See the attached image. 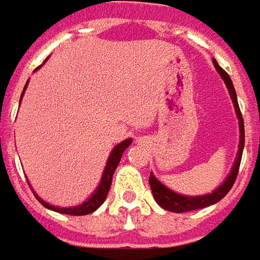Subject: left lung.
Returning a JSON list of instances; mask_svg holds the SVG:
<instances>
[{
  "label": "left lung",
  "instance_id": "1",
  "mask_svg": "<svg viewBox=\"0 0 260 260\" xmlns=\"http://www.w3.org/2000/svg\"><path fill=\"white\" fill-rule=\"evenodd\" d=\"M216 70L219 71V74L222 76L224 80V83L228 85V90L231 93L232 102L233 106L236 109V114L239 118V128H240V143H239V153H238V158L235 161V166L232 169L231 175L228 176L226 182L216 189L213 193L210 194H205V196H199V198H187V196H180L175 191L169 190L167 187H165L161 183L158 182L157 179L150 173L149 177V183H150L151 193H153V198L157 202L158 206H161L163 209H166L169 212H175V213H183V212H191V210H198V209H203V207L210 206V205H215L219 200H222L229 193L232 189V186L235 184V180L238 177L239 173V166L240 160H242V153H243V146H245V127H243V117H242V113H240L239 104H238V99H236V91H235V87L232 84V80L229 77V74L224 71L217 61L213 60Z\"/></svg>",
  "mask_w": 260,
  "mask_h": 260
}]
</instances>
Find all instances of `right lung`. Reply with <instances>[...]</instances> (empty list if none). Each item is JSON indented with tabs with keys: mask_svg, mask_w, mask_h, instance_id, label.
<instances>
[{
	"mask_svg": "<svg viewBox=\"0 0 260 260\" xmlns=\"http://www.w3.org/2000/svg\"><path fill=\"white\" fill-rule=\"evenodd\" d=\"M25 88H27V84H25L24 90H22V94L25 91ZM22 94H21V97H22ZM130 143H132V139H127V140L121 142L118 146H116V147L113 149V151H111V154H110L109 157V161H107L106 170H104V173H103L102 182H100L99 189L94 191L93 196L87 200V202H84L83 205H80V206L77 207H66V209H62V207H55L51 206V205H48L47 202H44L43 199H40L36 193H34V196H36L37 199H38V202H40L43 206L47 207V209H51L54 212H58V213H66V215L71 216H83L88 215V213H93L95 209H99V207L102 206L103 202L107 198L110 187H111V180H113L114 170L117 169L118 163H120V158H121V154H123V151L128 147Z\"/></svg>",
	"mask_w": 260,
	"mask_h": 260,
	"instance_id": "add662e5",
	"label": "right lung"
}]
</instances>
